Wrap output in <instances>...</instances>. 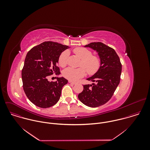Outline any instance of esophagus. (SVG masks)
<instances>
[{"mask_svg": "<svg viewBox=\"0 0 150 150\" xmlns=\"http://www.w3.org/2000/svg\"><path fill=\"white\" fill-rule=\"evenodd\" d=\"M69 83H70V84H73V85H76V84H77L76 83L73 82V81H69Z\"/></svg>", "mask_w": 150, "mask_h": 150, "instance_id": "obj_1", "label": "esophagus"}]
</instances>
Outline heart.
Masks as SVG:
<instances>
[{"label": "heart", "instance_id": "heart-1", "mask_svg": "<svg viewBox=\"0 0 150 150\" xmlns=\"http://www.w3.org/2000/svg\"><path fill=\"white\" fill-rule=\"evenodd\" d=\"M74 52L81 59V67L73 68L69 67L64 69L63 75L64 77L71 81H76L86 75V70L89 74H95L99 69L100 60L99 57L92 55V52L86 48L78 47L74 50ZM69 51L65 50L59 57L58 64L60 66L64 67L67 62Z\"/></svg>", "mask_w": 150, "mask_h": 150}]
</instances>
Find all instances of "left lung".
<instances>
[{"mask_svg":"<svg viewBox=\"0 0 150 150\" xmlns=\"http://www.w3.org/2000/svg\"><path fill=\"white\" fill-rule=\"evenodd\" d=\"M96 51L100 60L99 70L87 80L94 82L83 86L84 89L79 94V99L88 107L103 105L111 99L120 81L122 65L115 50L101 42L86 45Z\"/></svg>","mask_w":150,"mask_h":150,"instance_id":"obj_1","label":"left lung"}]
</instances>
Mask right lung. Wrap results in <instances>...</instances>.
I'll list each match as a JSON object with an SVG mask.
<instances>
[{
    "label": "right lung",
    "mask_w": 150,
    "mask_h": 150,
    "mask_svg": "<svg viewBox=\"0 0 150 150\" xmlns=\"http://www.w3.org/2000/svg\"><path fill=\"white\" fill-rule=\"evenodd\" d=\"M69 48L60 43L45 42L33 47L27 53L22 70L23 88L35 105L48 108L59 100L62 87L68 81L63 77H57L55 82H50L47 79L54 73L61 74L57 66L58 58Z\"/></svg>",
    "instance_id": "add662e5"
}]
</instances>
